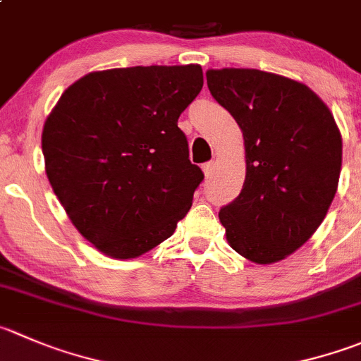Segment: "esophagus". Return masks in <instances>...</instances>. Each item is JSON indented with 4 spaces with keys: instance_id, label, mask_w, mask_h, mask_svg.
I'll return each instance as SVG.
<instances>
[{
    "instance_id": "esophagus-1",
    "label": "esophagus",
    "mask_w": 361,
    "mask_h": 361,
    "mask_svg": "<svg viewBox=\"0 0 361 361\" xmlns=\"http://www.w3.org/2000/svg\"><path fill=\"white\" fill-rule=\"evenodd\" d=\"M213 162H206V164H202V171H204V176L206 178H209L213 174Z\"/></svg>"
}]
</instances>
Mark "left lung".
Listing matches in <instances>:
<instances>
[{
    "label": "left lung",
    "mask_w": 361,
    "mask_h": 361,
    "mask_svg": "<svg viewBox=\"0 0 361 361\" xmlns=\"http://www.w3.org/2000/svg\"><path fill=\"white\" fill-rule=\"evenodd\" d=\"M209 93L243 132L247 174L219 219L231 247L269 264L298 250L326 216L342 166V139L305 84L255 68L206 72Z\"/></svg>",
    "instance_id": "obj_1"
}]
</instances>
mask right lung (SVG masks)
<instances>
[{"label":"right lung","instance_id":"add662e5","mask_svg":"<svg viewBox=\"0 0 361 361\" xmlns=\"http://www.w3.org/2000/svg\"><path fill=\"white\" fill-rule=\"evenodd\" d=\"M202 87L199 65L92 72L42 132L45 173L66 215L100 252L130 259L171 236L204 174L178 118Z\"/></svg>","mask_w":361,"mask_h":361}]
</instances>
